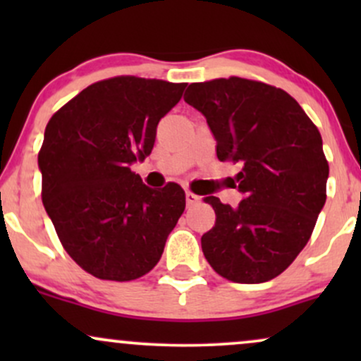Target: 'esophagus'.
Segmentation results:
<instances>
[{
	"label": "esophagus",
	"mask_w": 361,
	"mask_h": 361,
	"mask_svg": "<svg viewBox=\"0 0 361 361\" xmlns=\"http://www.w3.org/2000/svg\"><path fill=\"white\" fill-rule=\"evenodd\" d=\"M198 202H200V197H198V195H195L192 192H186V205L193 207V205H197Z\"/></svg>",
	"instance_id": "esophagus-1"
}]
</instances>
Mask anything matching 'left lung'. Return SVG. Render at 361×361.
Listing matches in <instances>:
<instances>
[{
	"mask_svg": "<svg viewBox=\"0 0 361 361\" xmlns=\"http://www.w3.org/2000/svg\"><path fill=\"white\" fill-rule=\"evenodd\" d=\"M185 102L205 115L219 161L241 164V204L204 198L215 212L202 235L205 259L235 283L275 279L304 250L326 202L317 127L287 91L238 76L192 82Z\"/></svg>",
	"mask_w": 361,
	"mask_h": 361,
	"instance_id": "1",
	"label": "left lung"
}]
</instances>
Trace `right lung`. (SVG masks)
Returning <instances> with one entry per match:
<instances>
[{
	"label": "right lung",
	"instance_id": "1",
	"mask_svg": "<svg viewBox=\"0 0 361 361\" xmlns=\"http://www.w3.org/2000/svg\"><path fill=\"white\" fill-rule=\"evenodd\" d=\"M186 82L115 76L61 106L39 151L42 202L71 258L100 280L130 281L156 267L185 210V192L152 190L130 164L151 154L159 120Z\"/></svg>",
	"mask_w": 361,
	"mask_h": 361
}]
</instances>
